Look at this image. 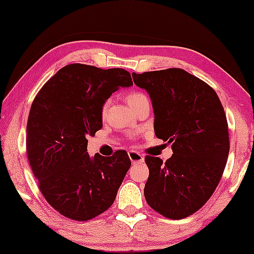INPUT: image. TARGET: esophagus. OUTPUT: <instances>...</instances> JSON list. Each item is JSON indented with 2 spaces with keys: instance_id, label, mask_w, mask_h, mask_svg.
<instances>
[{
  "instance_id": "esophagus-1",
  "label": "esophagus",
  "mask_w": 254,
  "mask_h": 254,
  "mask_svg": "<svg viewBox=\"0 0 254 254\" xmlns=\"http://www.w3.org/2000/svg\"><path fill=\"white\" fill-rule=\"evenodd\" d=\"M128 156H129L130 161L133 163H140V162H143V156H142L140 152L135 151V150H130L128 152Z\"/></svg>"
}]
</instances>
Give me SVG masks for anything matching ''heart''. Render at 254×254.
<instances>
[{
	"label": "heart",
	"instance_id": "heart-1",
	"mask_svg": "<svg viewBox=\"0 0 254 254\" xmlns=\"http://www.w3.org/2000/svg\"><path fill=\"white\" fill-rule=\"evenodd\" d=\"M144 97H145V96L143 95V93H141V92H131V93H129V95H128V97H127V102H128V104H129V106H131V105H134V104L136 103V102H138V100H140V99L144 98ZM107 105H109V103L104 104L103 111L106 110Z\"/></svg>",
	"mask_w": 254,
	"mask_h": 254
}]
</instances>
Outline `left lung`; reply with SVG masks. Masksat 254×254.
<instances>
[{"label":"left lung","instance_id":"8db88e82","mask_svg":"<svg viewBox=\"0 0 254 254\" xmlns=\"http://www.w3.org/2000/svg\"><path fill=\"white\" fill-rule=\"evenodd\" d=\"M133 79L150 96L156 136L173 150L165 163L145 156V200L163 216L182 220L209 200L223 175L230 149L223 106L211 86L184 69L133 72Z\"/></svg>","mask_w":254,"mask_h":254}]
</instances>
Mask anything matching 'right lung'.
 Instances as JSON below:
<instances>
[{"label": "right lung", "mask_w": 254, "mask_h": 254, "mask_svg": "<svg viewBox=\"0 0 254 254\" xmlns=\"http://www.w3.org/2000/svg\"><path fill=\"white\" fill-rule=\"evenodd\" d=\"M133 85L125 69L72 64L38 92L26 126V152L39 190L55 210L89 221L109 209L130 168L125 150L110 157L88 154V136L103 127V105Z\"/></svg>", "instance_id": "1"}]
</instances>
